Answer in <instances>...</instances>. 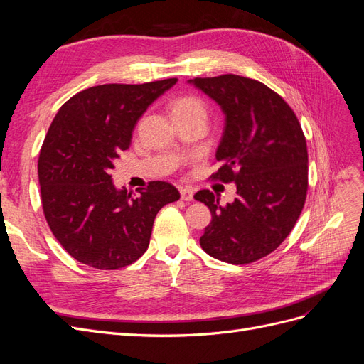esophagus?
<instances>
[{"label": "esophagus", "mask_w": 364, "mask_h": 364, "mask_svg": "<svg viewBox=\"0 0 364 364\" xmlns=\"http://www.w3.org/2000/svg\"><path fill=\"white\" fill-rule=\"evenodd\" d=\"M181 197H182V200H185V202H191L193 197H194V193L190 188H181Z\"/></svg>", "instance_id": "esophagus-1"}]
</instances>
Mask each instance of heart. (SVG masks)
<instances>
[{"label":"heart","instance_id":"heart-1","mask_svg":"<svg viewBox=\"0 0 364 364\" xmlns=\"http://www.w3.org/2000/svg\"><path fill=\"white\" fill-rule=\"evenodd\" d=\"M173 117H202L206 118L205 103L199 97L185 95L173 103Z\"/></svg>","mask_w":364,"mask_h":364}]
</instances>
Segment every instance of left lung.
I'll use <instances>...</instances> for the list:
<instances>
[{
    "label": "left lung",
    "mask_w": 364,
    "mask_h": 364,
    "mask_svg": "<svg viewBox=\"0 0 364 364\" xmlns=\"http://www.w3.org/2000/svg\"><path fill=\"white\" fill-rule=\"evenodd\" d=\"M222 107L225 130L211 178L235 182L237 197L222 206L209 190L197 191L213 220L202 249L229 264L267 257L289 237L308 190V151L299 119L264 83L235 74L190 80Z\"/></svg>",
    "instance_id": "obj_1"
}]
</instances>
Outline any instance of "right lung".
<instances>
[{
    "label": "right lung",
    "mask_w": 364,
    "mask_h": 364,
    "mask_svg": "<svg viewBox=\"0 0 364 364\" xmlns=\"http://www.w3.org/2000/svg\"><path fill=\"white\" fill-rule=\"evenodd\" d=\"M176 82L87 87L54 117L38 161L41 200L53 235L79 262L130 266L147 250L159 209L179 200L168 182L153 181L134 196L109 174L141 115Z\"/></svg>",
    "instance_id": "right-lung-1"
}]
</instances>
